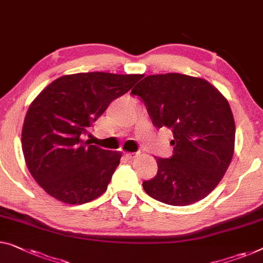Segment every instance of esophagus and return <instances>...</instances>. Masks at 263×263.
<instances>
[{
	"instance_id": "34e87169",
	"label": "esophagus",
	"mask_w": 263,
	"mask_h": 263,
	"mask_svg": "<svg viewBox=\"0 0 263 263\" xmlns=\"http://www.w3.org/2000/svg\"><path fill=\"white\" fill-rule=\"evenodd\" d=\"M137 156V154H133V152H125V157L126 158H135V157Z\"/></svg>"
}]
</instances>
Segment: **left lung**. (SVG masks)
I'll return each mask as SVG.
<instances>
[{
	"mask_svg": "<svg viewBox=\"0 0 263 263\" xmlns=\"http://www.w3.org/2000/svg\"><path fill=\"white\" fill-rule=\"evenodd\" d=\"M144 101L156 127L174 133V156L156 158L158 171L143 187L170 205L206 197L232 162L235 120L228 100L202 78L179 73L147 76L132 88Z\"/></svg>",
	"mask_w": 263,
	"mask_h": 263,
	"instance_id": "left-lung-1",
	"label": "left lung"
}]
</instances>
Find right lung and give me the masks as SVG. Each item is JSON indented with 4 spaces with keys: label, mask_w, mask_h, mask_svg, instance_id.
Listing matches in <instances>:
<instances>
[{
    "label": "right lung",
    "mask_w": 263,
    "mask_h": 263,
    "mask_svg": "<svg viewBox=\"0 0 263 263\" xmlns=\"http://www.w3.org/2000/svg\"><path fill=\"white\" fill-rule=\"evenodd\" d=\"M140 74L105 72L62 76L35 98L22 127L27 167L58 201L84 204L103 195L119 165L121 152L81 139L117 98L130 91Z\"/></svg>",
    "instance_id": "obj_1"
}]
</instances>
